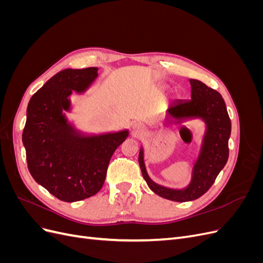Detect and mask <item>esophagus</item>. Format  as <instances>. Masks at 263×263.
Instances as JSON below:
<instances>
[{
	"instance_id": "obj_1",
	"label": "esophagus",
	"mask_w": 263,
	"mask_h": 263,
	"mask_svg": "<svg viewBox=\"0 0 263 263\" xmlns=\"http://www.w3.org/2000/svg\"><path fill=\"white\" fill-rule=\"evenodd\" d=\"M133 129H134V132H135V133H139V132H141V130H142L141 126H140L139 124H135V125H134V127H133Z\"/></svg>"
}]
</instances>
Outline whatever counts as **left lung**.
Wrapping results in <instances>:
<instances>
[{
	"label": "left lung",
	"instance_id": "1",
	"mask_svg": "<svg viewBox=\"0 0 263 263\" xmlns=\"http://www.w3.org/2000/svg\"><path fill=\"white\" fill-rule=\"evenodd\" d=\"M191 100L177 101L166 109V121L181 122L190 118L202 119L206 129L200 153L192 169V178L183 189H170L154 182L148 176L140 148L138 161L140 170L150 190L157 195L174 202H187L201 197L213 185L224 168L228 155V139L232 123L221 95L203 82L190 79Z\"/></svg>",
	"mask_w": 263,
	"mask_h": 263
}]
</instances>
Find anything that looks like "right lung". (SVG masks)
I'll use <instances>...</instances> for the list:
<instances>
[{"instance_id": "1", "label": "right lung", "mask_w": 263, "mask_h": 263, "mask_svg": "<svg viewBox=\"0 0 263 263\" xmlns=\"http://www.w3.org/2000/svg\"><path fill=\"white\" fill-rule=\"evenodd\" d=\"M98 68L65 69L50 78L29 100L23 145L34 180L63 202L97 194L107 166L128 130L87 135L63 112L71 110L72 92L83 93L98 78Z\"/></svg>"}]
</instances>
